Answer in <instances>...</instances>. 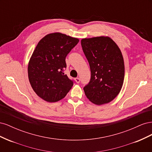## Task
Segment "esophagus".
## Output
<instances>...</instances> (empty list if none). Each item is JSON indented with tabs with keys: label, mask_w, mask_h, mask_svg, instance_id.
Returning <instances> with one entry per match:
<instances>
[{
	"label": "esophagus",
	"mask_w": 152,
	"mask_h": 152,
	"mask_svg": "<svg viewBox=\"0 0 152 152\" xmlns=\"http://www.w3.org/2000/svg\"><path fill=\"white\" fill-rule=\"evenodd\" d=\"M75 82H77V83H78V84H79V82H80V79H79V78H75Z\"/></svg>",
	"instance_id": "1"
}]
</instances>
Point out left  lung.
I'll list each match as a JSON object with an SVG mask.
<instances>
[{
    "label": "left lung",
    "instance_id": "left-lung-1",
    "mask_svg": "<svg viewBox=\"0 0 152 152\" xmlns=\"http://www.w3.org/2000/svg\"><path fill=\"white\" fill-rule=\"evenodd\" d=\"M81 45L91 73L89 84L84 87L86 97L97 105L110 103L120 93L124 82L121 50L109 37L82 39Z\"/></svg>",
    "mask_w": 152,
    "mask_h": 152
}]
</instances>
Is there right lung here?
<instances>
[{"mask_svg":"<svg viewBox=\"0 0 152 152\" xmlns=\"http://www.w3.org/2000/svg\"><path fill=\"white\" fill-rule=\"evenodd\" d=\"M79 41L57 32L45 35L37 45L28 63V74L32 89L42 99L58 102L71 89L73 82L64 73L65 58Z\"/></svg>","mask_w":152,"mask_h":152,"instance_id":"right-lung-1","label":"right lung"}]
</instances>
